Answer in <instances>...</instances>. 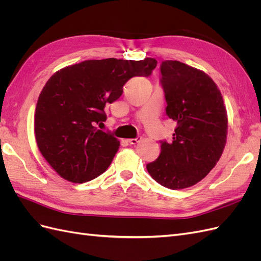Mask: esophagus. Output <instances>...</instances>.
<instances>
[{
	"label": "esophagus",
	"instance_id": "1",
	"mask_svg": "<svg viewBox=\"0 0 261 261\" xmlns=\"http://www.w3.org/2000/svg\"><path fill=\"white\" fill-rule=\"evenodd\" d=\"M141 139V137H136V138H130V139H127V143L130 144V145H136L137 143H139Z\"/></svg>",
	"mask_w": 261,
	"mask_h": 261
}]
</instances>
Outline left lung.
<instances>
[{
    "mask_svg": "<svg viewBox=\"0 0 261 261\" xmlns=\"http://www.w3.org/2000/svg\"><path fill=\"white\" fill-rule=\"evenodd\" d=\"M160 84L165 114L176 126L172 141H160L161 152L147 171L160 185L183 189L216 167L226 143V111L215 82L184 63L162 61Z\"/></svg>",
    "mask_w": 261,
    "mask_h": 261,
    "instance_id": "left-lung-1",
    "label": "left lung"
}]
</instances>
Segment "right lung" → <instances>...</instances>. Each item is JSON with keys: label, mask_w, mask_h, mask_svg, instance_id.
Instances as JSON below:
<instances>
[{"label": "right lung", "mask_w": 261, "mask_h": 261, "mask_svg": "<svg viewBox=\"0 0 261 261\" xmlns=\"http://www.w3.org/2000/svg\"><path fill=\"white\" fill-rule=\"evenodd\" d=\"M156 60H88L60 69L39 96L35 135L39 150L58 174L73 183L98 177L111 164L120 141L97 128L105 108L122 96L133 77H149Z\"/></svg>", "instance_id": "obj_1"}]
</instances>
